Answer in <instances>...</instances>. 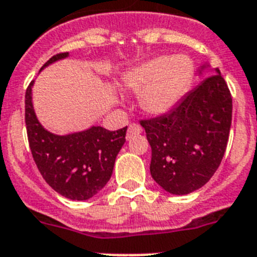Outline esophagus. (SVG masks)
<instances>
[{
  "label": "esophagus",
  "mask_w": 257,
  "mask_h": 257,
  "mask_svg": "<svg viewBox=\"0 0 257 257\" xmlns=\"http://www.w3.org/2000/svg\"><path fill=\"white\" fill-rule=\"evenodd\" d=\"M142 132V126L137 122H132L131 125L128 126V133H126V138H131L136 135H140Z\"/></svg>",
  "instance_id": "34e87169"
}]
</instances>
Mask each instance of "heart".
Wrapping results in <instances>:
<instances>
[{"label":"heart","instance_id":"b5f03b06","mask_svg":"<svg viewBox=\"0 0 257 257\" xmlns=\"http://www.w3.org/2000/svg\"><path fill=\"white\" fill-rule=\"evenodd\" d=\"M193 62L186 55L158 57L129 71L124 86L140 93V103L147 113L163 115L177 104L193 77Z\"/></svg>","mask_w":257,"mask_h":257}]
</instances>
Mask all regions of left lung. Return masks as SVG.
Listing matches in <instances>:
<instances>
[{"label": "left lung", "instance_id": "obj_1", "mask_svg": "<svg viewBox=\"0 0 257 257\" xmlns=\"http://www.w3.org/2000/svg\"><path fill=\"white\" fill-rule=\"evenodd\" d=\"M231 111L230 90L216 70L169 112L141 119L151 176L164 190L184 195L209 181L226 150Z\"/></svg>", "mask_w": 257, "mask_h": 257}]
</instances>
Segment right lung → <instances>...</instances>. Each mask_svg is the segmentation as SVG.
Returning a JSON list of instances; mask_svg holds the SVG:
<instances>
[{
  "label": "right lung",
  "instance_id": "1",
  "mask_svg": "<svg viewBox=\"0 0 257 257\" xmlns=\"http://www.w3.org/2000/svg\"><path fill=\"white\" fill-rule=\"evenodd\" d=\"M67 55L59 53L51 57L42 68ZM32 85L31 81L26 90V126L36 166L58 194L72 200L89 199L110 180L116 156L125 142L126 126L113 132L91 126L73 135H51L36 119Z\"/></svg>",
  "mask_w": 257,
  "mask_h": 257
}]
</instances>
